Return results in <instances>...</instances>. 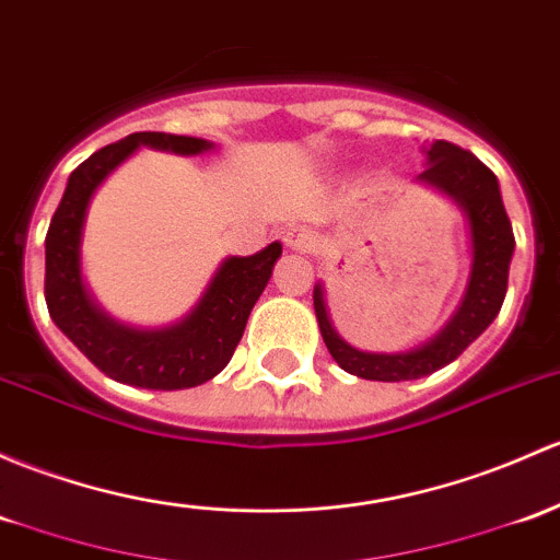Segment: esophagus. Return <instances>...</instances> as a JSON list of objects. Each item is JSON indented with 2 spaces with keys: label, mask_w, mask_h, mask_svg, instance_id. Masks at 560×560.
<instances>
[{
  "label": "esophagus",
  "mask_w": 560,
  "mask_h": 560,
  "mask_svg": "<svg viewBox=\"0 0 560 560\" xmlns=\"http://www.w3.org/2000/svg\"><path fill=\"white\" fill-rule=\"evenodd\" d=\"M284 241H287V246H290V249L311 252V249H316V244H319V235L311 231V228L298 225V228H292V231H287Z\"/></svg>",
  "instance_id": "esophagus-1"
}]
</instances>
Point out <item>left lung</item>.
Returning <instances> with one entry per match:
<instances>
[{
	"label": "left lung",
	"mask_w": 560,
	"mask_h": 560,
	"mask_svg": "<svg viewBox=\"0 0 560 560\" xmlns=\"http://www.w3.org/2000/svg\"><path fill=\"white\" fill-rule=\"evenodd\" d=\"M427 158L429 166L419 174V179L448 192L467 211L469 233H472V273H469L467 292L443 332L427 346L408 354H368V351L351 349L338 338L327 319L322 287H316L314 311L327 351L346 373L357 378L413 381L445 368L453 359L462 357V351L497 319L508 295L515 235L504 211L497 176L472 152L445 139L429 144Z\"/></svg>",
	"instance_id": "1"
}]
</instances>
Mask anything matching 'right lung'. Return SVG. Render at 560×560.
Masks as SVG:
<instances>
[{
	"instance_id": "right-lung-1",
	"label": "right lung",
	"mask_w": 560,
	"mask_h": 560,
	"mask_svg": "<svg viewBox=\"0 0 560 560\" xmlns=\"http://www.w3.org/2000/svg\"><path fill=\"white\" fill-rule=\"evenodd\" d=\"M139 144L179 155H196L211 147L203 139L139 131L82 161L69 176L45 235V303L58 329L109 378L161 392L201 386L231 362L246 319L279 260L281 244L276 241L257 255L222 262L201 303L179 325L152 332L115 325L88 300L80 281V233L93 190Z\"/></svg>"
}]
</instances>
